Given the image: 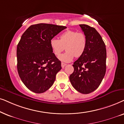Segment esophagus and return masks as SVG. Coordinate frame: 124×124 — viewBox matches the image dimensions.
Returning <instances> with one entry per match:
<instances>
[{
    "label": "esophagus",
    "instance_id": "1",
    "mask_svg": "<svg viewBox=\"0 0 124 124\" xmlns=\"http://www.w3.org/2000/svg\"><path fill=\"white\" fill-rule=\"evenodd\" d=\"M66 65V64H65V63H63V62H62V63H61V66H62V68H64V67H65V66Z\"/></svg>",
    "mask_w": 124,
    "mask_h": 124
}]
</instances>
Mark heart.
I'll use <instances>...</instances> for the list:
<instances>
[{
    "label": "heart",
    "mask_w": 124,
    "mask_h": 124,
    "mask_svg": "<svg viewBox=\"0 0 124 124\" xmlns=\"http://www.w3.org/2000/svg\"><path fill=\"white\" fill-rule=\"evenodd\" d=\"M50 46L55 56H59L65 49L66 52L59 57V59L64 62H71L74 57H80L85 52L87 46L85 36L83 33L68 30L59 36V39L52 38Z\"/></svg>",
    "instance_id": "1"
}]
</instances>
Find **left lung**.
<instances>
[{
  "label": "left lung",
  "instance_id": "obj_1",
  "mask_svg": "<svg viewBox=\"0 0 124 124\" xmlns=\"http://www.w3.org/2000/svg\"><path fill=\"white\" fill-rule=\"evenodd\" d=\"M79 26L85 36L86 48L74 63L71 83L78 91L90 93L96 90L106 72L107 52L102 37L96 29L85 24Z\"/></svg>",
  "mask_w": 124,
  "mask_h": 124
}]
</instances>
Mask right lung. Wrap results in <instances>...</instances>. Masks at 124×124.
Listing matches in <instances>:
<instances>
[{
  "label": "right lung",
  "instance_id": "1",
  "mask_svg": "<svg viewBox=\"0 0 124 124\" xmlns=\"http://www.w3.org/2000/svg\"><path fill=\"white\" fill-rule=\"evenodd\" d=\"M66 28L40 23L31 25L21 36L17 46V71L31 91L43 93L53 85L62 67L52 52L50 40Z\"/></svg>",
  "mask_w": 124,
  "mask_h": 124
}]
</instances>
